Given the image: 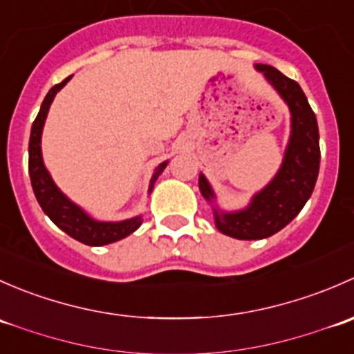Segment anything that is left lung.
<instances>
[{"mask_svg": "<svg viewBox=\"0 0 354 354\" xmlns=\"http://www.w3.org/2000/svg\"><path fill=\"white\" fill-rule=\"evenodd\" d=\"M291 109V138L277 176L253 197L245 210L219 214L214 209L221 233L238 240H262L276 234L299 214L315 188L320 167L319 124L306 95L295 80L274 66L257 65ZM200 192L212 200L209 181L200 174Z\"/></svg>", "mask_w": 354, "mask_h": 354, "instance_id": "obj_1", "label": "left lung"}]
</instances>
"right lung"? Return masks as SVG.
<instances>
[{
	"mask_svg": "<svg viewBox=\"0 0 354 354\" xmlns=\"http://www.w3.org/2000/svg\"><path fill=\"white\" fill-rule=\"evenodd\" d=\"M70 78L71 77H68L62 82V84H56L55 87L48 92V95H46L44 101H42L41 111H39L37 118H35L34 123H32L30 140H28V174H30L32 190H34L39 205L42 207V210L48 214L49 219H51L59 230H63L66 234H70L71 238H75V240L80 241V243L91 246L108 245L133 233V231L142 224V217L138 216L133 217V219L121 221V223H99V221H94L92 217H88L80 207H77L73 202H70V200L58 190L55 181L51 180L49 173L46 171L44 162H42V127H44L49 106H51L56 92L62 87H65V84ZM166 164L167 162L159 164L154 176H152L151 188H149V190H152L154 181L157 180V176L162 173Z\"/></svg>",
	"mask_w": 354,
	"mask_h": 354,
	"instance_id": "1",
	"label": "right lung"
}]
</instances>
